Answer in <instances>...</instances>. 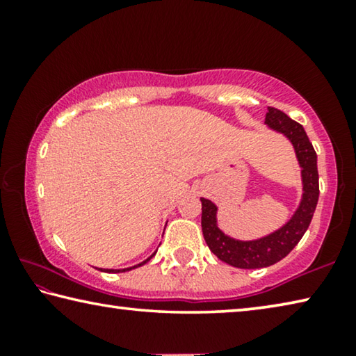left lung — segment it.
I'll use <instances>...</instances> for the list:
<instances>
[{
  "label": "left lung",
  "mask_w": 356,
  "mask_h": 356,
  "mask_svg": "<svg viewBox=\"0 0 356 356\" xmlns=\"http://www.w3.org/2000/svg\"><path fill=\"white\" fill-rule=\"evenodd\" d=\"M265 124L270 129L284 134L293 144L295 154H297L301 166V177H303V200H301L300 207L292 220L278 231L264 238L240 242V240L225 236L220 231L216 226V206L202 197L201 226L206 243L220 261L237 268L270 267L284 259L305 236L318 201L317 154L303 125L295 122L286 113L273 106H267Z\"/></svg>",
  "instance_id": "8db88e82"
}]
</instances>
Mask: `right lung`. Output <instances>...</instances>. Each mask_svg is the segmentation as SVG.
Here are the masks:
<instances>
[{"mask_svg":"<svg viewBox=\"0 0 356 356\" xmlns=\"http://www.w3.org/2000/svg\"><path fill=\"white\" fill-rule=\"evenodd\" d=\"M152 256H155V252H154V254ZM152 256H150L149 259H146V261H144V262H141V264H138V265H135V267H141V265L143 264H146V262H149L150 261V259H152ZM135 267H130V268H124V270H105V272H110V273H119V272H125V270H131V268H135ZM102 270V268H100Z\"/></svg>","mask_w":356,"mask_h":356,"instance_id":"1","label":"right lung"}]
</instances>
